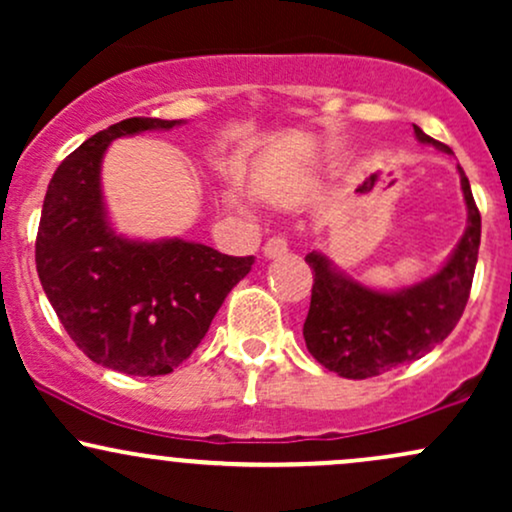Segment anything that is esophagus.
<instances>
[{"instance_id":"obj_1","label":"esophagus","mask_w":512,"mask_h":512,"mask_svg":"<svg viewBox=\"0 0 512 512\" xmlns=\"http://www.w3.org/2000/svg\"><path fill=\"white\" fill-rule=\"evenodd\" d=\"M262 252H264V257H267V260H276V257H284L286 252H289V243H286V238L274 236V238H269L267 243H264Z\"/></svg>"}]
</instances>
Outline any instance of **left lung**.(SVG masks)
I'll list each match as a JSON object with an SVG mask.
<instances>
[{
  "label": "left lung",
  "mask_w": 512,
  "mask_h": 512,
  "mask_svg": "<svg viewBox=\"0 0 512 512\" xmlns=\"http://www.w3.org/2000/svg\"><path fill=\"white\" fill-rule=\"evenodd\" d=\"M414 134L421 144L452 154L450 146L416 125ZM457 170L467 202V228L450 260L428 279L409 289L375 291L337 272L320 252L305 257L313 269V296L303 337L315 361L327 370L351 380L373 378L426 356L455 330L472 291L481 240V216L472 187L464 170Z\"/></svg>",
  "instance_id": "left-lung-1"
}]
</instances>
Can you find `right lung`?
Returning a JSON list of instances; mask_svg holds the SVG:
<instances>
[{
  "instance_id": "obj_1",
  "label": "right lung",
  "mask_w": 512,
  "mask_h": 512,
  "mask_svg": "<svg viewBox=\"0 0 512 512\" xmlns=\"http://www.w3.org/2000/svg\"><path fill=\"white\" fill-rule=\"evenodd\" d=\"M175 125L129 117L86 139L52 175L35 238L40 284L74 344L93 363L139 378L190 358L255 262L182 238L129 240L110 228L101 192L108 144Z\"/></svg>"
}]
</instances>
